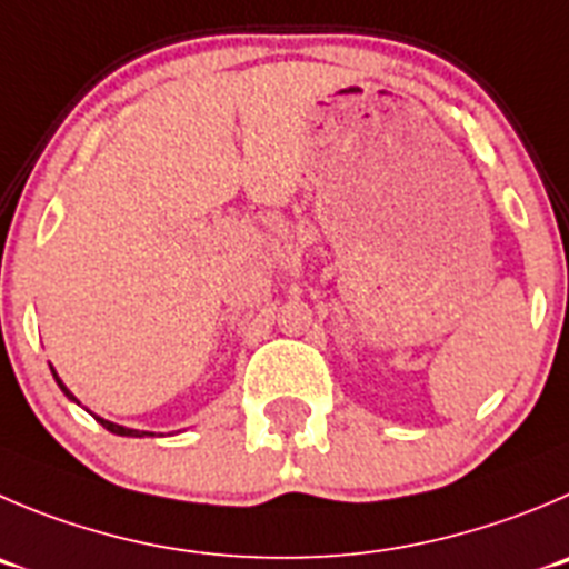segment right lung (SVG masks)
<instances>
[{"label": "right lung", "mask_w": 569, "mask_h": 569, "mask_svg": "<svg viewBox=\"0 0 569 569\" xmlns=\"http://www.w3.org/2000/svg\"><path fill=\"white\" fill-rule=\"evenodd\" d=\"M52 375H56V371H52ZM56 380H58V375H56ZM58 386H61V391L67 393L69 399H74L72 393H69V388L63 386L61 380H58ZM74 402H78V399H74ZM97 421H100L102 427H106V430H111V432H117V436H144V432H139V430H128V427H119V425H111V421H106V419H100V416H97Z\"/></svg>", "instance_id": "add662e5"}]
</instances>
